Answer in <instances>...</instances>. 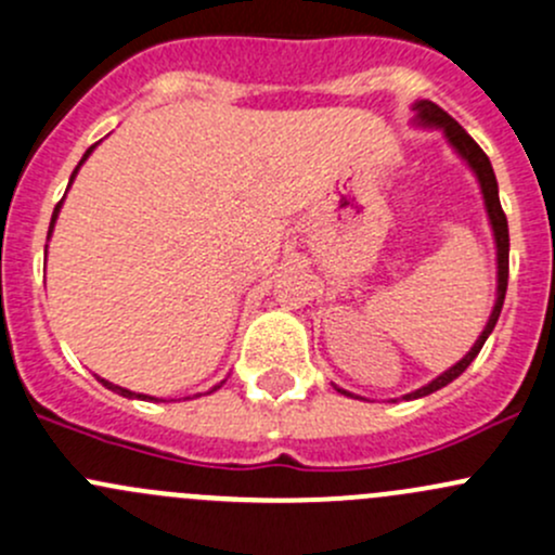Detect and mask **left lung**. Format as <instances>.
<instances>
[{
  "label": "left lung",
  "instance_id": "left-lung-1",
  "mask_svg": "<svg viewBox=\"0 0 555 555\" xmlns=\"http://www.w3.org/2000/svg\"><path fill=\"white\" fill-rule=\"evenodd\" d=\"M416 115L422 122H429V126H438L443 128L446 137H449V142L456 147V153L462 155L464 160H467L469 166H473V171L478 173V182H480V190H483V198H486V211H489V220H491V228H494V238H496V262H500V287H496V304H494V311H491L489 317V324H486V330L480 333V338L475 340L473 349L467 351V354L462 357V360L456 362V365L449 367V371L443 373V376L435 378L433 384L422 386V389L411 391V395H405V400H416V397H427L433 395V391L443 389L446 384H451L453 378L462 376L464 371L469 367V362L478 357V351L483 349L486 338L491 335V330H494L496 319H500V311H502V304H505V293H507V271H511V233H507V217L505 211H502V204H500V190H496V177H494V169H491V160L489 155L483 153V150L478 147V142H475L473 137H469L467 131H464L462 126H459L456 120L449 115L446 109H440L438 104L433 102H416ZM344 391V389H338ZM344 395H349V391H344ZM351 397V395H349Z\"/></svg>",
  "mask_w": 555,
  "mask_h": 555
}]
</instances>
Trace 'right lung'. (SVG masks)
I'll list each match as a JSON object with an SVG mask.
<instances>
[{
    "label": "right lung",
    "instance_id": "1",
    "mask_svg": "<svg viewBox=\"0 0 555 555\" xmlns=\"http://www.w3.org/2000/svg\"><path fill=\"white\" fill-rule=\"evenodd\" d=\"M93 147H96V144H93ZM93 147H88V153L82 155V160L88 158V155L93 153ZM82 160H80V166H82ZM80 166H77V169H80ZM77 169H75V173H77ZM75 173H72V179H75ZM59 209H61V201L59 204H55V209H53V220H50V231H53V222H55V217H59ZM50 231H48V236H50ZM99 382H102L106 389H112V391H117V395H122V397H144V395H133V391H128V389H122V386H115V384H109V382H104V378H99Z\"/></svg>",
    "mask_w": 555,
    "mask_h": 555
}]
</instances>
